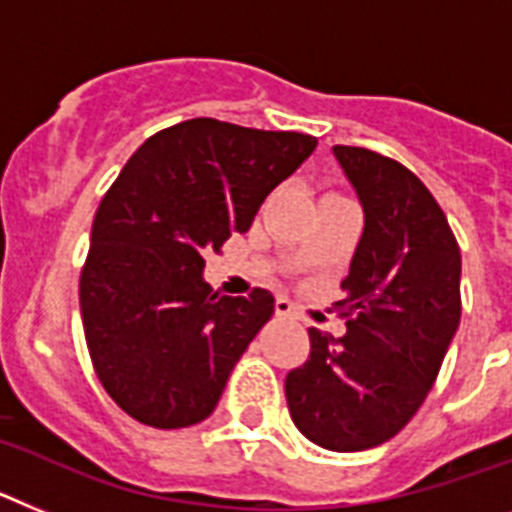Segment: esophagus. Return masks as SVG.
<instances>
[{
    "label": "esophagus",
    "mask_w": 512,
    "mask_h": 512,
    "mask_svg": "<svg viewBox=\"0 0 512 512\" xmlns=\"http://www.w3.org/2000/svg\"><path fill=\"white\" fill-rule=\"evenodd\" d=\"M275 314H278V317H291V319L299 317V311H296V306H293L288 299H278V301H275Z\"/></svg>",
    "instance_id": "34e87169"
}]
</instances>
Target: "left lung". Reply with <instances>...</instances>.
I'll use <instances>...</instances> for the list:
<instances>
[{"label": "left lung", "mask_w": 512, "mask_h": 512, "mask_svg": "<svg viewBox=\"0 0 512 512\" xmlns=\"http://www.w3.org/2000/svg\"><path fill=\"white\" fill-rule=\"evenodd\" d=\"M366 226L340 288L348 332L309 327V361L286 376L293 425L330 451L381 446L438 379L461 319V252L415 172L361 146H335Z\"/></svg>", "instance_id": "left-lung-1"}]
</instances>
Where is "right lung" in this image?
Masks as SVG:
<instances>
[{
  "label": "right lung",
  "mask_w": 512,
  "mask_h": 512,
  "mask_svg": "<svg viewBox=\"0 0 512 512\" xmlns=\"http://www.w3.org/2000/svg\"><path fill=\"white\" fill-rule=\"evenodd\" d=\"M314 146L309 133L193 118L146 139L110 185L79 306L97 379L133 420L175 430L216 410L275 299L265 288L213 293L203 255L250 229Z\"/></svg>",
  "instance_id": "add662e5"
}]
</instances>
